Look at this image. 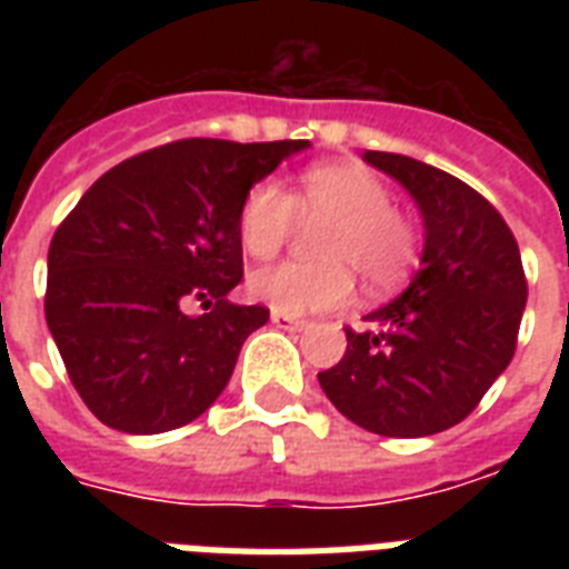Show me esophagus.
I'll use <instances>...</instances> for the list:
<instances>
[{
	"instance_id": "esophagus-1",
	"label": "esophagus",
	"mask_w": 569,
	"mask_h": 569,
	"mask_svg": "<svg viewBox=\"0 0 569 569\" xmlns=\"http://www.w3.org/2000/svg\"><path fill=\"white\" fill-rule=\"evenodd\" d=\"M271 325H274V328H280V330H301L303 319H295V316H286V312L271 310Z\"/></svg>"
}]
</instances>
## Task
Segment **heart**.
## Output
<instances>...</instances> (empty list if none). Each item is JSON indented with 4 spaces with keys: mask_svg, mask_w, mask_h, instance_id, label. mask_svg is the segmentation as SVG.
I'll return each mask as SVG.
<instances>
[{
    "mask_svg": "<svg viewBox=\"0 0 569 569\" xmlns=\"http://www.w3.org/2000/svg\"><path fill=\"white\" fill-rule=\"evenodd\" d=\"M295 206L307 218L328 221L316 239L319 262H283L248 277V292L286 316L337 310L355 292V274L366 286H396L416 262L413 223L392 209L383 182L357 164H316L298 191L286 194L274 180L257 182L239 206V239L250 257L271 259L289 239Z\"/></svg>",
    "mask_w": 569,
    "mask_h": 569,
    "instance_id": "b5f03b06",
    "label": "heart"
}]
</instances>
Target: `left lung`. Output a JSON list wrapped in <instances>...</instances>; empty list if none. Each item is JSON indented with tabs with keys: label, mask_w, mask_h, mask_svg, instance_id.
I'll return each instance as SVG.
<instances>
[{
	"label": "left lung",
	"mask_w": 569,
	"mask_h": 569,
	"mask_svg": "<svg viewBox=\"0 0 569 569\" xmlns=\"http://www.w3.org/2000/svg\"><path fill=\"white\" fill-rule=\"evenodd\" d=\"M363 159L419 206L422 259L396 301L346 330V355L319 383L366 431L428 437L463 422L508 369L529 286L513 232L476 189L410 156Z\"/></svg>",
	"instance_id": "8db88e82"
}]
</instances>
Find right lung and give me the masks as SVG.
<instances>
[{
	"instance_id": "1",
	"label": "right lung",
	"mask_w": 569,
	"mask_h": 569,
	"mask_svg": "<svg viewBox=\"0 0 569 569\" xmlns=\"http://www.w3.org/2000/svg\"><path fill=\"white\" fill-rule=\"evenodd\" d=\"M310 141L186 138L106 171L52 236L47 325L76 392L123 433L194 422L266 307H239V206ZM209 313L189 317V302Z\"/></svg>"
}]
</instances>
